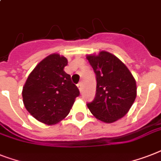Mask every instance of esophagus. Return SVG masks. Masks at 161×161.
Here are the masks:
<instances>
[{"label":"esophagus","mask_w":161,"mask_h":161,"mask_svg":"<svg viewBox=\"0 0 161 161\" xmlns=\"http://www.w3.org/2000/svg\"><path fill=\"white\" fill-rule=\"evenodd\" d=\"M78 88L79 89V91H80V92H82V90H83V84L82 83H78Z\"/></svg>","instance_id":"esophagus-1"}]
</instances>
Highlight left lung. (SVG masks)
<instances>
[{"label": "left lung", "instance_id": "8db88e82", "mask_svg": "<svg viewBox=\"0 0 161 161\" xmlns=\"http://www.w3.org/2000/svg\"><path fill=\"white\" fill-rule=\"evenodd\" d=\"M96 74V96L87 106L97 119L112 123L129 112L136 97V83L126 65L107 51L86 57Z\"/></svg>", "mask_w": 161, "mask_h": 161}]
</instances>
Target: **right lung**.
I'll return each mask as SVG.
<instances>
[{
    "mask_svg": "<svg viewBox=\"0 0 161 161\" xmlns=\"http://www.w3.org/2000/svg\"><path fill=\"white\" fill-rule=\"evenodd\" d=\"M68 59L52 53L41 60L29 75L22 97L26 110L36 120L54 125L67 117L79 90L64 70Z\"/></svg>",
    "mask_w": 161,
    "mask_h": 161,
    "instance_id": "right-lung-1",
    "label": "right lung"
}]
</instances>
